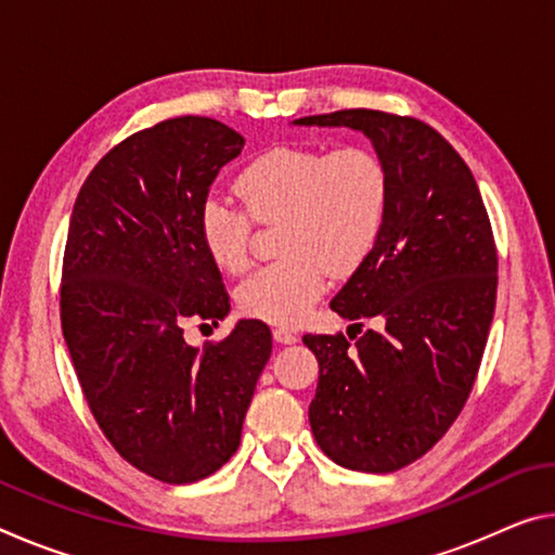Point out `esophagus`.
Listing matches in <instances>:
<instances>
[{
  "instance_id": "34e87169",
  "label": "esophagus",
  "mask_w": 555,
  "mask_h": 555,
  "mask_svg": "<svg viewBox=\"0 0 555 555\" xmlns=\"http://www.w3.org/2000/svg\"><path fill=\"white\" fill-rule=\"evenodd\" d=\"M274 340L281 345H294L298 337L294 331H288V327H274Z\"/></svg>"
}]
</instances>
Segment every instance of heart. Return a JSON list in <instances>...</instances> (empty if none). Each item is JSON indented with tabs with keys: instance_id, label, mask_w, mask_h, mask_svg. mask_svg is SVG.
Segmentation results:
<instances>
[{
	"instance_id": "1",
	"label": "heart",
	"mask_w": 555,
	"mask_h": 555,
	"mask_svg": "<svg viewBox=\"0 0 555 555\" xmlns=\"http://www.w3.org/2000/svg\"><path fill=\"white\" fill-rule=\"evenodd\" d=\"M237 191L244 205L218 193L203 201L201 237L215 264L237 274L249 264L251 220L281 218L284 259L237 291L244 313L274 325L304 321L331 271L347 276L370 259L391 205L389 168L362 146L269 149L240 173Z\"/></svg>"
}]
</instances>
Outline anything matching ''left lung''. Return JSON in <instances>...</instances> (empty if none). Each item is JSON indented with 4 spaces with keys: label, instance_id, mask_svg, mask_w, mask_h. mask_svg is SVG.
<instances>
[{
    "label": "left lung",
    "instance_id": "1",
    "mask_svg": "<svg viewBox=\"0 0 555 555\" xmlns=\"http://www.w3.org/2000/svg\"><path fill=\"white\" fill-rule=\"evenodd\" d=\"M294 125L362 131L389 168L387 228L331 300L377 331L304 345L321 367L308 406L315 443L343 467L393 473L446 436L473 391L496 298L490 218L467 164L421 119L340 109Z\"/></svg>",
    "mask_w": 555,
    "mask_h": 555
}]
</instances>
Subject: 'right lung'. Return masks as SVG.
Listing matches in <instances>:
<instances>
[{
  "label": "right lung",
  "instance_id": "1",
  "mask_svg": "<svg viewBox=\"0 0 555 555\" xmlns=\"http://www.w3.org/2000/svg\"><path fill=\"white\" fill-rule=\"evenodd\" d=\"M244 139L210 117L137 131L100 158L70 215L61 325L98 426L117 453L168 485L212 475L240 446L271 354L261 321L193 347L183 323L230 313L201 237V205Z\"/></svg>",
  "mask_w": 555,
  "mask_h": 555
}]
</instances>
